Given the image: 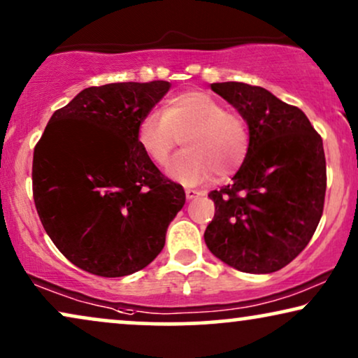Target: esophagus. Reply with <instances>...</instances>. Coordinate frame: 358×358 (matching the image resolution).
I'll list each match as a JSON object with an SVG mask.
<instances>
[{
	"mask_svg": "<svg viewBox=\"0 0 358 358\" xmlns=\"http://www.w3.org/2000/svg\"><path fill=\"white\" fill-rule=\"evenodd\" d=\"M185 194H187V199H194V198H198V196H201V192H198V189H192V188H188V189H185Z\"/></svg>",
	"mask_w": 358,
	"mask_h": 358,
	"instance_id": "obj_1",
	"label": "esophagus"
}]
</instances>
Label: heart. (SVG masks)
<instances>
[{
	"label": "heart",
	"instance_id": "obj_1",
	"mask_svg": "<svg viewBox=\"0 0 358 358\" xmlns=\"http://www.w3.org/2000/svg\"><path fill=\"white\" fill-rule=\"evenodd\" d=\"M180 139L187 150L173 160L169 175L187 187L204 183L213 171L221 178L236 173L250 149L245 119L196 90L175 94L164 113L149 111L137 124V145L157 165L169 164Z\"/></svg>",
	"mask_w": 358,
	"mask_h": 358
}]
</instances>
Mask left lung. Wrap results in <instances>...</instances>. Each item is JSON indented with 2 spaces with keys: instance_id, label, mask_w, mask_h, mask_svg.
<instances>
[{
  "instance_id": "8db88e82",
  "label": "left lung",
  "mask_w": 358,
  "mask_h": 358,
  "mask_svg": "<svg viewBox=\"0 0 358 358\" xmlns=\"http://www.w3.org/2000/svg\"><path fill=\"white\" fill-rule=\"evenodd\" d=\"M249 126V155L232 185L208 194L214 217L204 231L213 255L245 273H273L301 254L321 221L326 157L301 109L268 90L213 83Z\"/></svg>"
}]
</instances>
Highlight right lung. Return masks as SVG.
Listing matches in <instances>:
<instances>
[{
    "mask_svg": "<svg viewBox=\"0 0 358 358\" xmlns=\"http://www.w3.org/2000/svg\"><path fill=\"white\" fill-rule=\"evenodd\" d=\"M170 83H108L57 109L37 142L32 193L42 226L71 264L98 276H126L160 254L185 204L137 145V124Z\"/></svg>",
    "mask_w": 358,
    "mask_h": 358,
    "instance_id": "add662e5",
    "label": "right lung"
}]
</instances>
